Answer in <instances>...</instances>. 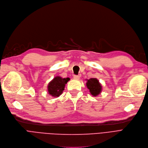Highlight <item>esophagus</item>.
<instances>
[{
    "instance_id": "esophagus-1",
    "label": "esophagus",
    "mask_w": 148,
    "mask_h": 148,
    "mask_svg": "<svg viewBox=\"0 0 148 148\" xmlns=\"http://www.w3.org/2000/svg\"><path fill=\"white\" fill-rule=\"evenodd\" d=\"M80 76L79 75H74L73 77H74V79H75V80H79V79H80Z\"/></svg>"
}]
</instances>
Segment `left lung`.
Here are the masks:
<instances>
[{"instance_id":"obj_1","label":"left lung","mask_w":148,"mask_h":148,"mask_svg":"<svg viewBox=\"0 0 148 148\" xmlns=\"http://www.w3.org/2000/svg\"><path fill=\"white\" fill-rule=\"evenodd\" d=\"M86 86L93 96H97L101 91V86L97 79L91 78L88 80Z\"/></svg>"}]
</instances>
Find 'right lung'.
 I'll list each match as a JSON object with an SVG mask.
<instances>
[{
  "instance_id": "right-lung-1",
  "label": "right lung",
  "mask_w": 148,
  "mask_h": 148,
  "mask_svg": "<svg viewBox=\"0 0 148 148\" xmlns=\"http://www.w3.org/2000/svg\"><path fill=\"white\" fill-rule=\"evenodd\" d=\"M69 80V78H62L57 76L54 78L48 86V91L49 94L53 97H59L65 89V85Z\"/></svg>"
}]
</instances>
